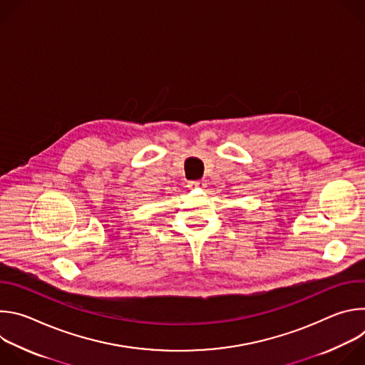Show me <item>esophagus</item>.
Here are the masks:
<instances>
[{"mask_svg": "<svg viewBox=\"0 0 365 365\" xmlns=\"http://www.w3.org/2000/svg\"><path fill=\"white\" fill-rule=\"evenodd\" d=\"M205 186H206L205 180H190L187 183V187H190V189H200V187H205Z\"/></svg>", "mask_w": 365, "mask_h": 365, "instance_id": "34e87169", "label": "esophagus"}]
</instances>
